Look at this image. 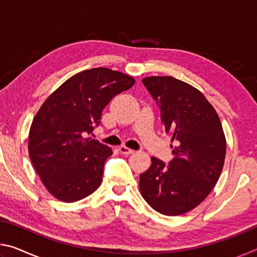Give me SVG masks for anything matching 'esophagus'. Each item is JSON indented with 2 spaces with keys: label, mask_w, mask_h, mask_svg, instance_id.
<instances>
[{
  "label": "esophagus",
  "mask_w": 257,
  "mask_h": 257,
  "mask_svg": "<svg viewBox=\"0 0 257 257\" xmlns=\"http://www.w3.org/2000/svg\"><path fill=\"white\" fill-rule=\"evenodd\" d=\"M119 150H120L121 153L124 154V155H130V154H134L135 153L134 150H130L129 147H125V146H121Z\"/></svg>",
  "instance_id": "obj_1"
}]
</instances>
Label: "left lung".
<instances>
[{
	"label": "left lung",
	"mask_w": 257,
	"mask_h": 257,
	"mask_svg": "<svg viewBox=\"0 0 257 257\" xmlns=\"http://www.w3.org/2000/svg\"><path fill=\"white\" fill-rule=\"evenodd\" d=\"M143 84L161 110L165 133L171 134L169 165L152 158L139 176V189L164 215H180L199 205L219 180L225 158V137L219 115L195 87L176 78L146 77Z\"/></svg>",
	"instance_id": "obj_1"
}]
</instances>
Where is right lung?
I'll list each match as a JSON object with an SVG mask.
<instances>
[{
  "label": "right lung",
  "instance_id": "add662e5",
  "mask_svg": "<svg viewBox=\"0 0 257 257\" xmlns=\"http://www.w3.org/2000/svg\"><path fill=\"white\" fill-rule=\"evenodd\" d=\"M134 84V78L122 72L89 69L63 82L36 113L29 132V158L59 201L77 202L101 185L112 150L86 136L101 123L111 99Z\"/></svg>",
  "mask_w": 257,
  "mask_h": 257
}]
</instances>
